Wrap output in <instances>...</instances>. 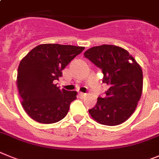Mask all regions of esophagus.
Returning a JSON list of instances; mask_svg holds the SVG:
<instances>
[{
	"label": "esophagus",
	"instance_id": "1",
	"mask_svg": "<svg viewBox=\"0 0 159 159\" xmlns=\"http://www.w3.org/2000/svg\"><path fill=\"white\" fill-rule=\"evenodd\" d=\"M79 95L81 97V98H85L86 96V93H79Z\"/></svg>",
	"mask_w": 159,
	"mask_h": 159
}]
</instances>
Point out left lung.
<instances>
[{"label":"left lung","instance_id":"left-lung-1","mask_svg":"<svg viewBox=\"0 0 159 159\" xmlns=\"http://www.w3.org/2000/svg\"><path fill=\"white\" fill-rule=\"evenodd\" d=\"M84 55L102 70L103 83L109 86L106 98H98L94 107L89 110V114L102 125L122 123L134 112L142 96L141 66L127 50L116 45L92 47Z\"/></svg>","mask_w":159,"mask_h":159}]
</instances>
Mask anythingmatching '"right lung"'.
Returning a JSON list of instances; mask_svg holds the SVG:
<instances>
[{"instance_id":"right-lung-1","label":"right lung","mask_w":159,"mask_h":159,"mask_svg":"<svg viewBox=\"0 0 159 159\" xmlns=\"http://www.w3.org/2000/svg\"><path fill=\"white\" fill-rule=\"evenodd\" d=\"M85 49L59 44H42L20 61L16 85L22 107L30 118L44 124L55 123L66 116L76 91L60 89L55 80L61 70Z\"/></svg>"}]
</instances>
